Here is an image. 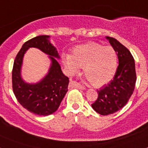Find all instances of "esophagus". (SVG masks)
I'll return each mask as SVG.
<instances>
[{"label": "esophagus", "mask_w": 148, "mask_h": 148, "mask_svg": "<svg viewBox=\"0 0 148 148\" xmlns=\"http://www.w3.org/2000/svg\"><path fill=\"white\" fill-rule=\"evenodd\" d=\"M70 86H71L72 87H76V88L82 89V90H84V87L83 86L81 85L80 84L78 83V82H75V81L70 80Z\"/></svg>", "instance_id": "34e87169"}]
</instances>
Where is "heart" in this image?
<instances>
[{
  "mask_svg": "<svg viewBox=\"0 0 148 148\" xmlns=\"http://www.w3.org/2000/svg\"><path fill=\"white\" fill-rule=\"evenodd\" d=\"M62 61L70 75H75L79 68H84L85 77L95 87L109 83L118 68V56L114 48L95 42L78 46L71 56L64 55Z\"/></svg>",
  "mask_w": 148,
  "mask_h": 148,
  "instance_id": "heart-1",
  "label": "heart"
}]
</instances>
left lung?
Listing matches in <instances>:
<instances>
[{
	"label": "left lung",
	"mask_w": 148,
	"mask_h": 148,
	"mask_svg": "<svg viewBox=\"0 0 148 148\" xmlns=\"http://www.w3.org/2000/svg\"><path fill=\"white\" fill-rule=\"evenodd\" d=\"M106 39L117 53L119 66L113 80L97 90L99 96L92 104L94 110L102 116L113 114L124 108L136 82L135 61L130 51L116 38L106 36Z\"/></svg>",
	"instance_id": "left-lung-1"
}]
</instances>
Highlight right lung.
Returning <instances> with one entry per match:
<instances>
[{
	"mask_svg": "<svg viewBox=\"0 0 148 148\" xmlns=\"http://www.w3.org/2000/svg\"><path fill=\"white\" fill-rule=\"evenodd\" d=\"M49 38V35H39L24 43L13 65L12 88L15 97L25 109L38 116H48L58 110L70 82L61 71L57 61L60 58L59 53ZM32 47L49 56L51 66L48 74L39 82L28 83L22 78L21 70L24 54Z\"/></svg>",
	"mask_w": 148,
	"mask_h": 148,
	"instance_id": "1",
	"label": "right lung"
}]
</instances>
